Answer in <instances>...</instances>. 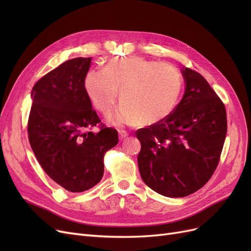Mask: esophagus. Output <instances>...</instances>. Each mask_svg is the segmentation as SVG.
Here are the masks:
<instances>
[{
    "label": "esophagus",
    "instance_id": "34e87169",
    "mask_svg": "<svg viewBox=\"0 0 251 251\" xmlns=\"http://www.w3.org/2000/svg\"><path fill=\"white\" fill-rule=\"evenodd\" d=\"M118 134H119V138H120V139L126 138V136L128 135V133H127L126 130H119V131H118Z\"/></svg>",
    "mask_w": 251,
    "mask_h": 251
}]
</instances>
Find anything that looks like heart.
Segmentation results:
<instances>
[{"instance_id": "b5f03b06", "label": "heart", "mask_w": 251, "mask_h": 251, "mask_svg": "<svg viewBox=\"0 0 251 251\" xmlns=\"http://www.w3.org/2000/svg\"><path fill=\"white\" fill-rule=\"evenodd\" d=\"M83 89L95 109L108 116L120 90L121 103L113 120L151 125L165 119L176 107L182 77L176 68L139 56L111 58L103 70H90Z\"/></svg>"}]
</instances>
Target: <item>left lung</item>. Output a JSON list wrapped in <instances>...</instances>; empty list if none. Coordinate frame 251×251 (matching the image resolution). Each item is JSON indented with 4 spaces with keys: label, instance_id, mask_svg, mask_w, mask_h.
<instances>
[{
    "label": "left lung",
    "instance_id": "8db88e82",
    "mask_svg": "<svg viewBox=\"0 0 251 251\" xmlns=\"http://www.w3.org/2000/svg\"><path fill=\"white\" fill-rule=\"evenodd\" d=\"M181 71L185 80L181 101L165 119L136 132L143 182L171 198L186 197L207 183L227 132L225 105L206 79L189 68Z\"/></svg>",
    "mask_w": 251,
    "mask_h": 251
}]
</instances>
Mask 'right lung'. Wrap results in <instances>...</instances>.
I'll list each match as a JSON object with an SVG mask.
<instances>
[{
    "label": "right lung",
    "instance_id": "1",
    "mask_svg": "<svg viewBox=\"0 0 251 251\" xmlns=\"http://www.w3.org/2000/svg\"><path fill=\"white\" fill-rule=\"evenodd\" d=\"M91 57L67 60L37 80L31 91L28 138L42 169L72 193L95 186L103 176V157L118 133L98 117L83 89ZM96 125L101 131L93 133Z\"/></svg>",
    "mask_w": 251,
    "mask_h": 251
}]
</instances>
